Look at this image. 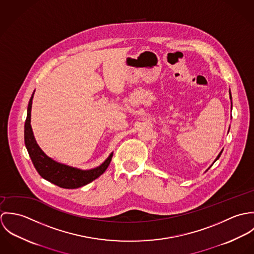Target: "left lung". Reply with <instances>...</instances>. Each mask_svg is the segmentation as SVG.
I'll list each match as a JSON object with an SVG mask.
<instances>
[{"label":"left lung","instance_id":"8db88e82","mask_svg":"<svg viewBox=\"0 0 254 254\" xmlns=\"http://www.w3.org/2000/svg\"><path fill=\"white\" fill-rule=\"evenodd\" d=\"M230 97H231V100H232V96H231V93H230ZM221 153H222V151H221V152H220V153H219V155H218L217 158H216V160H217L218 158H219V157H220V155H221ZM216 160H215V161H216Z\"/></svg>","mask_w":254,"mask_h":254}]
</instances>
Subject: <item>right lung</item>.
Masks as SVG:
<instances>
[{"label": "right lung", "mask_w": 254, "mask_h": 254, "mask_svg": "<svg viewBox=\"0 0 254 254\" xmlns=\"http://www.w3.org/2000/svg\"><path fill=\"white\" fill-rule=\"evenodd\" d=\"M33 95L34 93L31 96L27 109V117L24 125V142L33 165L40 176L47 181L51 182L64 189H77L100 177L109 167L112 158V153L99 167L91 170H80L56 162L43 152V150L37 145L30 125Z\"/></svg>", "instance_id": "1"}]
</instances>
